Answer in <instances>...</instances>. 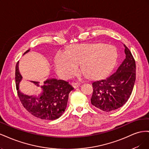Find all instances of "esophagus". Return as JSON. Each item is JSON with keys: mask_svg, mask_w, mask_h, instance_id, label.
I'll return each instance as SVG.
<instances>
[{"mask_svg": "<svg viewBox=\"0 0 149 149\" xmlns=\"http://www.w3.org/2000/svg\"><path fill=\"white\" fill-rule=\"evenodd\" d=\"M71 85L73 86V88H78L79 86L80 83H72Z\"/></svg>", "mask_w": 149, "mask_h": 149, "instance_id": "1", "label": "esophagus"}]
</instances>
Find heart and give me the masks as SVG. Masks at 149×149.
<instances>
[{"label": "heart", "instance_id": "heart-1", "mask_svg": "<svg viewBox=\"0 0 149 149\" xmlns=\"http://www.w3.org/2000/svg\"><path fill=\"white\" fill-rule=\"evenodd\" d=\"M118 53L111 45L102 43L74 45L66 52H58L55 58L58 74L63 78L71 77L81 68L91 78L107 74L114 65Z\"/></svg>", "mask_w": 149, "mask_h": 149}]
</instances>
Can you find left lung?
I'll list each match as a JSON object with an SVG mask.
<instances>
[{"label": "left lung", "mask_w": 149, "mask_h": 149, "mask_svg": "<svg viewBox=\"0 0 149 149\" xmlns=\"http://www.w3.org/2000/svg\"><path fill=\"white\" fill-rule=\"evenodd\" d=\"M124 47L125 58L115 73L92 83V105L106 112L125 104L131 95L136 81V61L129 48Z\"/></svg>", "instance_id": "1"}]
</instances>
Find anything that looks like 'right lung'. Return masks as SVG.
I'll use <instances>...</instances> for the list:
<instances>
[{
	"label": "right lung",
	"instance_id": "right-lung-1",
	"mask_svg": "<svg viewBox=\"0 0 149 149\" xmlns=\"http://www.w3.org/2000/svg\"><path fill=\"white\" fill-rule=\"evenodd\" d=\"M29 50L28 49L24 54ZM22 79L19 62H17L15 67V84L18 96L22 105L31 114L41 119L55 120L63 114L69 94L73 89L68 83L61 79H48L41 86L42 92L38 96H33L26 95L19 91V83ZM31 82L37 86H40L39 82Z\"/></svg>",
	"mask_w": 149,
	"mask_h": 149
}]
</instances>
